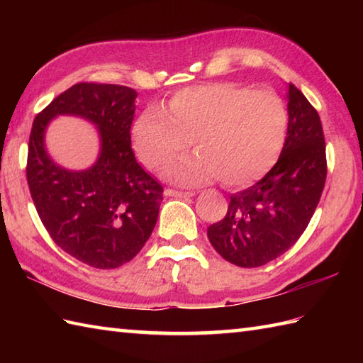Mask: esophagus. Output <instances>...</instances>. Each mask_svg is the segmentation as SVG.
Wrapping results in <instances>:
<instances>
[{"instance_id": "esophagus-1", "label": "esophagus", "mask_w": 363, "mask_h": 363, "mask_svg": "<svg viewBox=\"0 0 363 363\" xmlns=\"http://www.w3.org/2000/svg\"><path fill=\"white\" fill-rule=\"evenodd\" d=\"M194 195H195L194 191H181V190L165 189V196H173V198H191Z\"/></svg>"}]
</instances>
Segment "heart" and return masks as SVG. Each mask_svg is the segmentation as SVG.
Returning a JSON list of instances; mask_svg holds the SVG:
<instances>
[{"label":"heart","instance_id":"1","mask_svg":"<svg viewBox=\"0 0 363 363\" xmlns=\"http://www.w3.org/2000/svg\"><path fill=\"white\" fill-rule=\"evenodd\" d=\"M289 121L287 106L273 91L215 82L176 91L167 113L159 107L145 109L130 137L150 169L165 167L194 143L195 156L165 169L174 182L199 186L217 177L226 187H245L274 167Z\"/></svg>","mask_w":363,"mask_h":363}]
</instances>
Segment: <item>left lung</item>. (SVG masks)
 <instances>
[{"label": "left lung", "instance_id": "left-lung-1", "mask_svg": "<svg viewBox=\"0 0 363 363\" xmlns=\"http://www.w3.org/2000/svg\"><path fill=\"white\" fill-rule=\"evenodd\" d=\"M289 133L274 167L230 196L225 218L207 228L220 256L242 268L268 264L303 235L325 189L326 145L317 109L289 86Z\"/></svg>", "mask_w": 363, "mask_h": 363}]
</instances>
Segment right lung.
<instances>
[{"label": "right lung", "mask_w": 363, "mask_h": 363, "mask_svg": "<svg viewBox=\"0 0 363 363\" xmlns=\"http://www.w3.org/2000/svg\"><path fill=\"white\" fill-rule=\"evenodd\" d=\"M135 98V90L117 84H74L35 115L29 135L26 177L38 217L60 250L99 269L118 268L137 256L164 199V189L130 148ZM60 113L99 126L102 152L86 172H68L44 151L45 125Z\"/></svg>", "instance_id": "1"}]
</instances>
